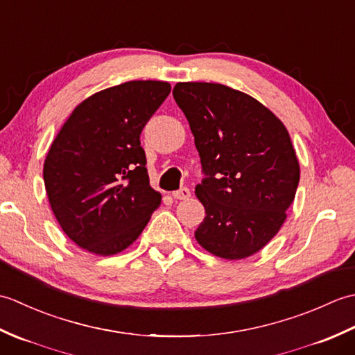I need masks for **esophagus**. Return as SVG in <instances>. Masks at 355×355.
<instances>
[{
	"mask_svg": "<svg viewBox=\"0 0 355 355\" xmlns=\"http://www.w3.org/2000/svg\"><path fill=\"white\" fill-rule=\"evenodd\" d=\"M172 197L175 198V200H187V198L191 197L189 187H182V189L173 191V192H172Z\"/></svg>",
	"mask_w": 355,
	"mask_h": 355,
	"instance_id": "obj_1",
	"label": "esophagus"
}]
</instances>
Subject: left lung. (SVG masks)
<instances>
[{
  "mask_svg": "<svg viewBox=\"0 0 355 355\" xmlns=\"http://www.w3.org/2000/svg\"><path fill=\"white\" fill-rule=\"evenodd\" d=\"M172 94L206 175L195 187L206 209L195 238L224 259L254 254L281 229L296 195L300 169L288 131L262 103L230 87L180 82Z\"/></svg>",
  "mask_w": 355,
  "mask_h": 355,
  "instance_id": "8db88e82",
  "label": "left lung"
}]
</instances>
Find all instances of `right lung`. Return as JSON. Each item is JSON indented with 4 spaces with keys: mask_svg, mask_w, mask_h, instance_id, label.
Segmentation results:
<instances>
[{
    "mask_svg": "<svg viewBox=\"0 0 355 355\" xmlns=\"http://www.w3.org/2000/svg\"><path fill=\"white\" fill-rule=\"evenodd\" d=\"M171 93L168 82L131 80L79 103L44 163L50 206L65 235L89 253L130 247L160 206L140 134Z\"/></svg>",
    "mask_w": 355,
    "mask_h": 355,
    "instance_id": "add662e5",
    "label": "right lung"
}]
</instances>
